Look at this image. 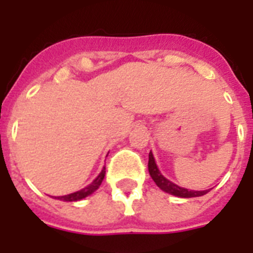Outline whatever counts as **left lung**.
Here are the masks:
<instances>
[{
	"label": "left lung",
	"instance_id": "8db88e82",
	"mask_svg": "<svg viewBox=\"0 0 253 253\" xmlns=\"http://www.w3.org/2000/svg\"><path fill=\"white\" fill-rule=\"evenodd\" d=\"M148 172H150L152 180L156 182L159 188L169 193V194H172V196L181 197V198H192V197H201L209 193V190H189V189L181 188L178 185L173 184L172 181H169L160 173L156 163H155L152 152H150V155H148Z\"/></svg>",
	"mask_w": 253,
	"mask_h": 253
}]
</instances>
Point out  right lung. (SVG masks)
<instances>
[{
    "label": "right lung",
    "instance_id": "right-lung-1",
    "mask_svg": "<svg viewBox=\"0 0 253 253\" xmlns=\"http://www.w3.org/2000/svg\"><path fill=\"white\" fill-rule=\"evenodd\" d=\"M105 173H106V170H105V167H103V169L101 170V173H99L98 176L95 177V180H93V182L87 185L86 188L81 189V190H79V192L67 194V196L55 197V198H56V200L67 201V202H75V201H80V200H83V198H85V197L90 196V194H93V193H94L95 190L99 188V185L102 184V180L105 178Z\"/></svg>",
    "mask_w": 253,
    "mask_h": 253
}]
</instances>
